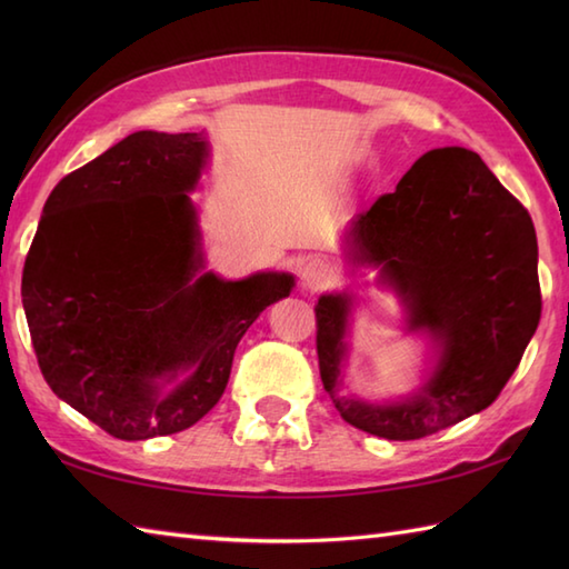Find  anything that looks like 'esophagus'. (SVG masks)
I'll return each mask as SVG.
<instances>
[{"instance_id": "obj_1", "label": "esophagus", "mask_w": 569, "mask_h": 569, "mask_svg": "<svg viewBox=\"0 0 569 569\" xmlns=\"http://www.w3.org/2000/svg\"><path fill=\"white\" fill-rule=\"evenodd\" d=\"M335 266L325 259H310L303 269H300V281H303V286L310 288V291L330 286L335 281Z\"/></svg>"}]
</instances>
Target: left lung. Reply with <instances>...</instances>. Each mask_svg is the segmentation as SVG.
<instances>
[{"mask_svg":"<svg viewBox=\"0 0 569 569\" xmlns=\"http://www.w3.org/2000/svg\"><path fill=\"white\" fill-rule=\"evenodd\" d=\"M349 253L381 266L410 310V328L440 342L422 393L373 406L335 391L345 355L347 296L316 306L325 391L340 416L386 440H420L489 408L533 337L542 298L538 239L528 210L467 149H435L393 192L349 222Z\"/></svg>","mask_w":569,"mask_h":569,"instance_id":"obj_1","label":"left lung"}]
</instances>
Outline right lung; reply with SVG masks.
Wrapping results in <instances>:
<instances>
[{"mask_svg": "<svg viewBox=\"0 0 569 569\" xmlns=\"http://www.w3.org/2000/svg\"><path fill=\"white\" fill-rule=\"evenodd\" d=\"M202 163L198 134H129L53 188L23 263L46 383L119 440L173 435L210 413L241 335L293 288L288 273L196 278L186 190Z\"/></svg>", "mask_w": 569, "mask_h": 569, "instance_id": "right-lung-1", "label": "right lung"}]
</instances>
